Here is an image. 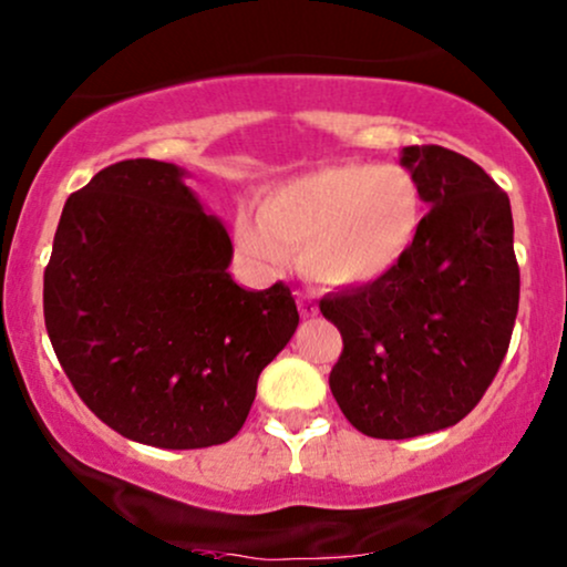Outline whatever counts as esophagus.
Segmentation results:
<instances>
[{
    "label": "esophagus",
    "instance_id": "esophagus-1",
    "mask_svg": "<svg viewBox=\"0 0 567 567\" xmlns=\"http://www.w3.org/2000/svg\"><path fill=\"white\" fill-rule=\"evenodd\" d=\"M298 311H301V317H315L317 315V303L311 301L309 296H298Z\"/></svg>",
    "mask_w": 567,
    "mask_h": 567
}]
</instances>
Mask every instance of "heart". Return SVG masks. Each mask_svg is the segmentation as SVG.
Masks as SVG:
<instances>
[{"mask_svg": "<svg viewBox=\"0 0 567 567\" xmlns=\"http://www.w3.org/2000/svg\"><path fill=\"white\" fill-rule=\"evenodd\" d=\"M424 197L400 165L320 167L271 188L261 216L243 213L239 245L261 266L279 269L298 250L301 269L330 288L386 275L415 243Z\"/></svg>", "mask_w": 567, "mask_h": 567, "instance_id": "b5f03b06", "label": "heart"}]
</instances>
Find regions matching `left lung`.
I'll return each mask as SVG.
<instances>
[{"mask_svg": "<svg viewBox=\"0 0 567 567\" xmlns=\"http://www.w3.org/2000/svg\"><path fill=\"white\" fill-rule=\"evenodd\" d=\"M429 205L415 243L386 275L320 301L341 330L330 392L349 424L408 440L458 424L496 379L519 306L509 197L477 162L405 146Z\"/></svg>", "mask_w": 567, "mask_h": 567, "instance_id": "obj_1", "label": "left lung"}]
</instances>
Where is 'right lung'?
<instances>
[{"instance_id": "add662e5", "label": "right lung", "mask_w": 567, "mask_h": 567, "mask_svg": "<svg viewBox=\"0 0 567 567\" xmlns=\"http://www.w3.org/2000/svg\"><path fill=\"white\" fill-rule=\"evenodd\" d=\"M184 175L157 159L103 167L63 205L44 269L71 386L122 437L167 451L229 442L298 328L288 285L234 282L229 234Z\"/></svg>"}]
</instances>
